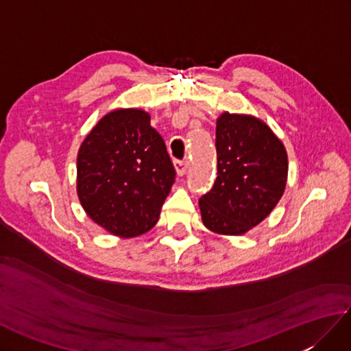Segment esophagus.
I'll use <instances>...</instances> for the list:
<instances>
[{"mask_svg": "<svg viewBox=\"0 0 351 351\" xmlns=\"http://www.w3.org/2000/svg\"><path fill=\"white\" fill-rule=\"evenodd\" d=\"M175 169H176V173L182 176L187 173V169H189V161H181V160H175Z\"/></svg>", "mask_w": 351, "mask_h": 351, "instance_id": "1", "label": "esophagus"}]
</instances>
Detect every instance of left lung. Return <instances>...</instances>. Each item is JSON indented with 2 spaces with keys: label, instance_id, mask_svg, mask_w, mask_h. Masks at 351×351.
<instances>
[{
  "label": "left lung",
  "instance_id": "1",
  "mask_svg": "<svg viewBox=\"0 0 351 351\" xmlns=\"http://www.w3.org/2000/svg\"><path fill=\"white\" fill-rule=\"evenodd\" d=\"M217 178L199 199L204 225L215 234L243 235L278 205L287 185L282 141L259 119L223 113L215 128Z\"/></svg>",
  "mask_w": 351,
  "mask_h": 351
}]
</instances>
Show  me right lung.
I'll return each mask as SVG.
<instances>
[{"label":"right lung","mask_w":351,"mask_h":351,"mask_svg":"<svg viewBox=\"0 0 351 351\" xmlns=\"http://www.w3.org/2000/svg\"><path fill=\"white\" fill-rule=\"evenodd\" d=\"M175 176L166 143L138 108L104 116L78 151L81 205L95 223L122 238L155 226Z\"/></svg>","instance_id":"obj_1"}]
</instances>
